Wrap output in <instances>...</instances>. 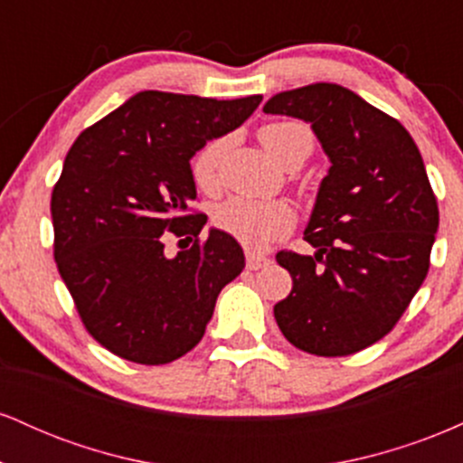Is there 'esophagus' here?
Instances as JSON below:
<instances>
[{
  "mask_svg": "<svg viewBox=\"0 0 463 463\" xmlns=\"http://www.w3.org/2000/svg\"><path fill=\"white\" fill-rule=\"evenodd\" d=\"M265 265H269V259L263 257V254L246 252V268L248 269H261Z\"/></svg>",
  "mask_w": 463,
  "mask_h": 463,
  "instance_id": "1",
  "label": "esophagus"
}]
</instances>
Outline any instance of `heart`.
Masks as SVG:
<instances>
[{"label":"heart","mask_w":463,"mask_h":463,"mask_svg":"<svg viewBox=\"0 0 463 463\" xmlns=\"http://www.w3.org/2000/svg\"><path fill=\"white\" fill-rule=\"evenodd\" d=\"M259 141L265 152L289 167L294 163H305L313 150V130L300 121H274L259 130ZM228 141L217 137L200 147L191 161V178L195 187L213 194L222 183V158H224ZM213 224L222 232L237 239L241 246L250 250H263L276 239H283L296 226V213L283 200H250L231 198L222 202L213 211Z\"/></svg>","instance_id":"heart-1"}]
</instances>
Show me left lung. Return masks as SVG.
Masks as SVG:
<instances>
[{"label":"left lung","instance_id":"left-lung-1","mask_svg":"<svg viewBox=\"0 0 463 463\" xmlns=\"http://www.w3.org/2000/svg\"><path fill=\"white\" fill-rule=\"evenodd\" d=\"M263 113L309 121L331 158L305 231L317 252L276 254L294 280L276 324L309 354L359 353L396 326L431 265L439 209L422 156L401 121L339 84L283 91Z\"/></svg>","mask_w":463,"mask_h":463}]
</instances>
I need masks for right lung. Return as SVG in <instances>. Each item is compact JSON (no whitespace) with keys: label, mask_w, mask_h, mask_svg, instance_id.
I'll use <instances>...</instances> for the list:
<instances>
[{"label":"right lung","mask_w":463,"mask_h":463,"mask_svg":"<svg viewBox=\"0 0 463 463\" xmlns=\"http://www.w3.org/2000/svg\"><path fill=\"white\" fill-rule=\"evenodd\" d=\"M261 95L211 99L141 91L82 130L52 191L54 259L84 328L143 365L187 354L204 335L243 250L194 209L191 156L239 128ZM192 246L172 260L167 236Z\"/></svg>","instance_id":"right-lung-1"}]
</instances>
